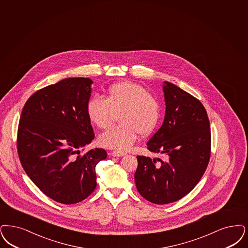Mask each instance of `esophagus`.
<instances>
[{"mask_svg":"<svg viewBox=\"0 0 248 248\" xmlns=\"http://www.w3.org/2000/svg\"><path fill=\"white\" fill-rule=\"evenodd\" d=\"M110 155L113 156V157H122V156H124L125 153H124V152H122V151L115 150V151H111V152H110Z\"/></svg>","mask_w":248,"mask_h":248,"instance_id":"1","label":"esophagus"}]
</instances>
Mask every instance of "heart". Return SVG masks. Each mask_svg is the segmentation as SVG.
I'll return each mask as SVG.
<instances>
[{"mask_svg": "<svg viewBox=\"0 0 248 248\" xmlns=\"http://www.w3.org/2000/svg\"><path fill=\"white\" fill-rule=\"evenodd\" d=\"M90 122L100 129L109 127L119 114L121 124L100 134L99 143L104 148L125 151L140 135L147 136L156 128L159 117V101L149 90L134 82L110 86L106 98L94 96L87 105Z\"/></svg>", "mask_w": 248, "mask_h": 248, "instance_id": "1", "label": "heart"}]
</instances>
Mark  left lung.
<instances>
[{
	"mask_svg": "<svg viewBox=\"0 0 248 248\" xmlns=\"http://www.w3.org/2000/svg\"><path fill=\"white\" fill-rule=\"evenodd\" d=\"M165 117L148 142L151 152L164 159L138 156L135 182L148 201L164 205L186 196L208 167L211 134L207 110L197 98L164 82Z\"/></svg>",
	"mask_w": 248,
	"mask_h": 248,
	"instance_id": "8db88e82",
	"label": "left lung"
}]
</instances>
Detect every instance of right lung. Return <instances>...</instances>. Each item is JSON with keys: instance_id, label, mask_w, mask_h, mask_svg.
I'll list each match as a JSON object with an SVG mask.
<instances>
[{"instance_id": "1", "label": "right lung", "mask_w": 248, "mask_h": 248, "mask_svg": "<svg viewBox=\"0 0 248 248\" xmlns=\"http://www.w3.org/2000/svg\"><path fill=\"white\" fill-rule=\"evenodd\" d=\"M92 83L70 78L40 89L20 116L16 147L23 168L43 194L65 205L95 190V168L107 158L98 148L80 155L95 138L87 113Z\"/></svg>"}]
</instances>
